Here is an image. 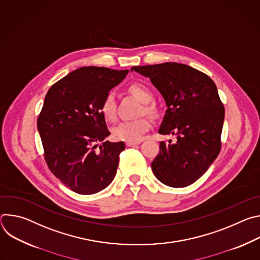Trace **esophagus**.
Instances as JSON below:
<instances>
[{
  "label": "esophagus",
  "mask_w": 260,
  "mask_h": 260,
  "mask_svg": "<svg viewBox=\"0 0 260 260\" xmlns=\"http://www.w3.org/2000/svg\"><path fill=\"white\" fill-rule=\"evenodd\" d=\"M141 142H126V146L131 147V146H135V145H139Z\"/></svg>",
  "instance_id": "obj_1"
}]
</instances>
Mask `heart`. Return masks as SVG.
<instances>
[{
	"mask_svg": "<svg viewBox=\"0 0 260 260\" xmlns=\"http://www.w3.org/2000/svg\"><path fill=\"white\" fill-rule=\"evenodd\" d=\"M129 91L143 103H149L152 100V93L145 85L141 83H135L131 85ZM102 113L108 120H114L117 115L116 94L114 91H109L103 100ZM147 112H153L150 106H145ZM150 121L145 117H141L134 120H123L119 122L112 131L113 137L116 140L127 141V142H139L142 140L144 135L149 131Z\"/></svg>",
	"mask_w": 260,
	"mask_h": 260,
	"instance_id": "heart-1",
	"label": "heart"
}]
</instances>
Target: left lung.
<instances>
[{
  "label": "left lung",
  "mask_w": 260,
  "mask_h": 260,
  "mask_svg": "<svg viewBox=\"0 0 260 260\" xmlns=\"http://www.w3.org/2000/svg\"><path fill=\"white\" fill-rule=\"evenodd\" d=\"M148 77L166 101L158 133L177 142H160L152 172L171 187H186L201 178L218 156L224 107L216 84L205 73L178 62L132 67Z\"/></svg>",
  "instance_id": "obj_1"
}]
</instances>
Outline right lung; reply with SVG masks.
<instances>
[{
  "mask_svg": "<svg viewBox=\"0 0 260 260\" xmlns=\"http://www.w3.org/2000/svg\"><path fill=\"white\" fill-rule=\"evenodd\" d=\"M128 70L82 67L48 90L37 120L45 161L62 184L79 194L96 193L113 181L124 143L110 135L102 103ZM100 141L102 145L96 148Z\"/></svg>",
  "mask_w": 260,
  "mask_h": 260,
  "instance_id": "add662e5",
  "label": "right lung"
}]
</instances>
